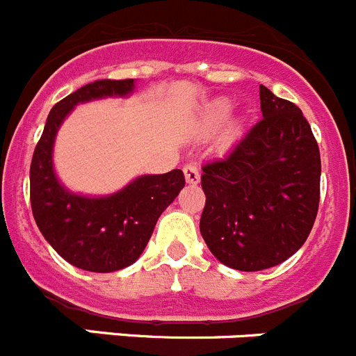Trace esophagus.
<instances>
[{
	"instance_id": "34e87169",
	"label": "esophagus",
	"mask_w": 356,
	"mask_h": 356,
	"mask_svg": "<svg viewBox=\"0 0 356 356\" xmlns=\"http://www.w3.org/2000/svg\"><path fill=\"white\" fill-rule=\"evenodd\" d=\"M182 172H184V177L188 184H198V181H200V174H198L197 166L186 165L184 168H182Z\"/></svg>"
}]
</instances>
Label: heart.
Returning <instances> with one entry per match:
<instances>
[{
  "label": "heart",
  "instance_id": "heart-1",
  "mask_svg": "<svg viewBox=\"0 0 356 356\" xmlns=\"http://www.w3.org/2000/svg\"><path fill=\"white\" fill-rule=\"evenodd\" d=\"M229 102L225 99H218V101L211 102L209 106L204 110V115H202V126L206 127V129H214L216 126L223 122L229 115ZM239 133V124L238 122H232L227 129V138H232L236 134Z\"/></svg>",
  "mask_w": 356,
  "mask_h": 356
}]
</instances>
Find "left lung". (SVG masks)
<instances>
[{"mask_svg":"<svg viewBox=\"0 0 356 356\" xmlns=\"http://www.w3.org/2000/svg\"><path fill=\"white\" fill-rule=\"evenodd\" d=\"M262 120L223 159L202 166L200 234L232 270L261 271L302 248L319 206L321 158L293 102L259 86Z\"/></svg>","mask_w":356,"mask_h":356,"instance_id":"8db88e82","label":"left lung"}]
</instances>
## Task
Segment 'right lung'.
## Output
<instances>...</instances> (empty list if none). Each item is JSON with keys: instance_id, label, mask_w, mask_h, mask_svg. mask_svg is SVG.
<instances>
[{"instance_id": "1", "label": "right lung", "mask_w": 356, "mask_h": 356, "mask_svg": "<svg viewBox=\"0 0 356 356\" xmlns=\"http://www.w3.org/2000/svg\"><path fill=\"white\" fill-rule=\"evenodd\" d=\"M134 79H99L56 102L30 166V200L38 230L67 262L79 270L111 273L142 255L158 218L184 188V174L172 170L140 175L104 197L72 193L56 177L53 147L67 115L78 104L104 97H127Z\"/></svg>"}]
</instances>
